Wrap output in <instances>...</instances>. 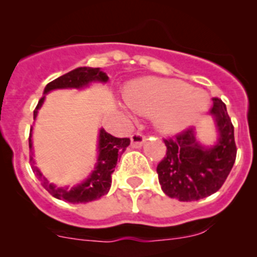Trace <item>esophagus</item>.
I'll use <instances>...</instances> for the list:
<instances>
[{"label": "esophagus", "mask_w": 257, "mask_h": 257, "mask_svg": "<svg viewBox=\"0 0 257 257\" xmlns=\"http://www.w3.org/2000/svg\"><path fill=\"white\" fill-rule=\"evenodd\" d=\"M143 142H144L143 133H141V132H136V133H134V134H132L131 143H132V147H133V148L142 147Z\"/></svg>", "instance_id": "34e87169"}]
</instances>
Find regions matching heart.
Here are the masks:
<instances>
[{"mask_svg": "<svg viewBox=\"0 0 257 257\" xmlns=\"http://www.w3.org/2000/svg\"><path fill=\"white\" fill-rule=\"evenodd\" d=\"M125 100L141 113L155 114L164 132H177L193 123L206 107V95L175 79L145 78L125 89Z\"/></svg>", "mask_w": 257, "mask_h": 257, "instance_id": "1", "label": "heart"}]
</instances>
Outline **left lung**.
Listing matches in <instances>:
<instances>
[{
  "label": "left lung",
  "instance_id": "obj_1",
  "mask_svg": "<svg viewBox=\"0 0 257 257\" xmlns=\"http://www.w3.org/2000/svg\"><path fill=\"white\" fill-rule=\"evenodd\" d=\"M212 102L210 114L219 133L214 147L199 144L194 128L180 132L174 138L164 139L167 155L158 164V178L163 191L179 201L200 200L216 193L236 159L234 125L226 105L219 98H212Z\"/></svg>",
  "mask_w": 257,
  "mask_h": 257
}]
</instances>
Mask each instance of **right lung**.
<instances>
[{"label":"right lung","mask_w":257,"mask_h":257,"mask_svg":"<svg viewBox=\"0 0 257 257\" xmlns=\"http://www.w3.org/2000/svg\"><path fill=\"white\" fill-rule=\"evenodd\" d=\"M108 80V76L99 68H89V67H79L73 69L63 76L58 77L57 79L49 82L45 88V94L53 89H64V88H79L87 87L92 82H102L105 83ZM45 102V97H42L38 102L37 107L33 110V119L37 118V114L40 108L42 107ZM32 128L30 132V138H28V145H30V163L33 173L37 177L38 180L42 183L43 188L54 198L59 200L68 201L72 204L88 203L99 199L100 196L105 195L109 191L110 184H112V174L115 168L118 157L123 154L124 150L131 144L129 138H115L110 136L109 133L100 129L99 139H98V159L95 163V168L92 174L88 177L87 180L80 183L79 185L74 188H58L54 184H51L47 178L43 177L35 165V160L32 157Z\"/></svg>","instance_id":"add662e5"}]
</instances>
